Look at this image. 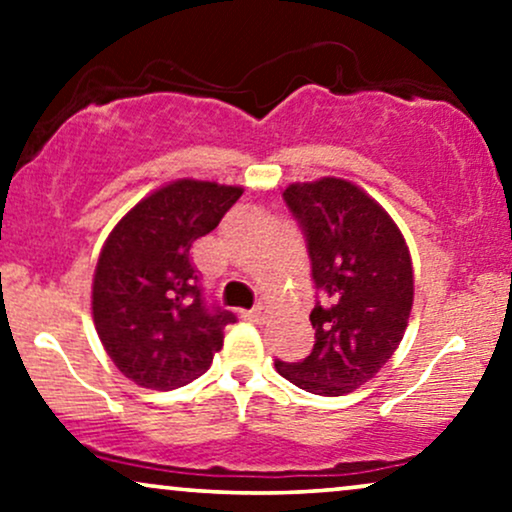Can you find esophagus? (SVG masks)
I'll use <instances>...</instances> for the list:
<instances>
[{"instance_id": "esophagus-1", "label": "esophagus", "mask_w": 512, "mask_h": 512, "mask_svg": "<svg viewBox=\"0 0 512 512\" xmlns=\"http://www.w3.org/2000/svg\"><path fill=\"white\" fill-rule=\"evenodd\" d=\"M267 313H269L267 305H255V308L245 313V317H248L250 322H264V317H267Z\"/></svg>"}]
</instances>
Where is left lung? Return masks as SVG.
<instances>
[{"label": "left lung", "mask_w": 512, "mask_h": 512, "mask_svg": "<svg viewBox=\"0 0 512 512\" xmlns=\"http://www.w3.org/2000/svg\"><path fill=\"white\" fill-rule=\"evenodd\" d=\"M284 202L303 231L322 301L310 313L313 351L274 366L305 392L346 395L368 383L402 342L414 303L409 248L390 214L354 182H296Z\"/></svg>", "instance_id": "obj_1"}]
</instances>
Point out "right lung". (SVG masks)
Wrapping results in <instances>:
<instances>
[{"label":"right lung","mask_w":512,"mask_h":512,"mask_svg":"<svg viewBox=\"0 0 512 512\" xmlns=\"http://www.w3.org/2000/svg\"><path fill=\"white\" fill-rule=\"evenodd\" d=\"M240 195V187L175 180L142 199L105 240L93 274V322L117 370L139 387L192 383L236 322L207 301L190 250Z\"/></svg>","instance_id":"right-lung-1"}]
</instances>
